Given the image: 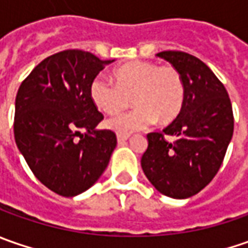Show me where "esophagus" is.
Masks as SVG:
<instances>
[{
	"label": "esophagus",
	"mask_w": 248,
	"mask_h": 248,
	"mask_svg": "<svg viewBox=\"0 0 248 248\" xmlns=\"http://www.w3.org/2000/svg\"><path fill=\"white\" fill-rule=\"evenodd\" d=\"M128 138H129L128 134H117V142H119V143L125 142V140H127Z\"/></svg>",
	"instance_id": "obj_1"
}]
</instances>
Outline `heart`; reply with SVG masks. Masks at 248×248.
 Masks as SVG:
<instances>
[{"instance_id":"heart-1","label":"heart","mask_w":248,"mask_h":248,"mask_svg":"<svg viewBox=\"0 0 248 248\" xmlns=\"http://www.w3.org/2000/svg\"><path fill=\"white\" fill-rule=\"evenodd\" d=\"M113 80L96 76L90 84V96L106 114H114L129 103L134 109L110 119L106 125L119 134L148 128L156 119L172 121L185 102V85L181 73L172 66H158L148 61H135L117 67Z\"/></svg>"}]
</instances>
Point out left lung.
I'll return each instance as SVG.
<instances>
[{
    "instance_id": "obj_1",
    "label": "left lung",
    "mask_w": 248,
    "mask_h": 248,
    "mask_svg": "<svg viewBox=\"0 0 248 248\" xmlns=\"http://www.w3.org/2000/svg\"><path fill=\"white\" fill-rule=\"evenodd\" d=\"M158 58L181 73L185 102L163 132L148 134L140 166L150 184L172 199L199 193L217 175L233 135V111L224 84L193 55L164 51ZM166 135L176 139L168 142Z\"/></svg>"
}]
</instances>
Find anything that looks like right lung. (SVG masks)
Listing matches in <instances>:
<instances>
[{"mask_svg": "<svg viewBox=\"0 0 248 248\" xmlns=\"http://www.w3.org/2000/svg\"><path fill=\"white\" fill-rule=\"evenodd\" d=\"M111 62L67 49L44 59L19 87L15 142L35 178L58 195L90 189L117 145L113 131L96 129L103 114L90 96L91 81Z\"/></svg>", "mask_w": 248, "mask_h": 248, "instance_id": "obj_1", "label": "right lung"}]
</instances>
